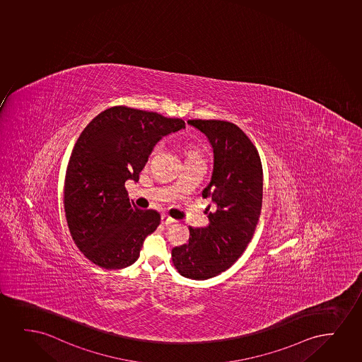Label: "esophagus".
Here are the masks:
<instances>
[{"label":"esophagus","instance_id":"34e87169","mask_svg":"<svg viewBox=\"0 0 362 362\" xmlns=\"http://www.w3.org/2000/svg\"><path fill=\"white\" fill-rule=\"evenodd\" d=\"M161 223L165 225H171L175 224L176 223V220L173 219V218H170L169 216H161Z\"/></svg>","mask_w":362,"mask_h":362}]
</instances>
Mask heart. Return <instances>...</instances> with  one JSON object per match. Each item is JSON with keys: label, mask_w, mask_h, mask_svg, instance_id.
I'll return each mask as SVG.
<instances>
[{"label": "heart", "mask_w": 362, "mask_h": 362, "mask_svg": "<svg viewBox=\"0 0 362 362\" xmlns=\"http://www.w3.org/2000/svg\"><path fill=\"white\" fill-rule=\"evenodd\" d=\"M158 149H159V146H156V149H154V151H153V153H156V151H158ZM196 156V153H194V151H189V156Z\"/></svg>", "instance_id": "b5f03b06"}]
</instances>
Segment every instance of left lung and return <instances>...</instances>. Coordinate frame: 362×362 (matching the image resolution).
Segmentation results:
<instances>
[{
  "label": "left lung",
  "mask_w": 362,
  "mask_h": 362,
  "mask_svg": "<svg viewBox=\"0 0 362 362\" xmlns=\"http://www.w3.org/2000/svg\"><path fill=\"white\" fill-rule=\"evenodd\" d=\"M187 124L204 133L213 149L211 182L202 193L211 202L209 224L189 228L188 243L173 248L171 256L182 276L204 280L233 266L251 241L261 214L263 173L256 146L236 124L220 119Z\"/></svg>",
  "instance_id": "left-lung-1"
}]
</instances>
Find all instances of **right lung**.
Instances as JSON below:
<instances>
[{"label": "right lung", "mask_w": 362, "mask_h": 362, "mask_svg": "<svg viewBox=\"0 0 362 362\" xmlns=\"http://www.w3.org/2000/svg\"><path fill=\"white\" fill-rule=\"evenodd\" d=\"M182 129L181 119L114 106L81 133L66 173L64 211L74 243L96 266H131L160 224L158 211L129 201L124 182H138L156 143Z\"/></svg>", "instance_id": "obj_1"}]
</instances>
